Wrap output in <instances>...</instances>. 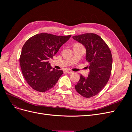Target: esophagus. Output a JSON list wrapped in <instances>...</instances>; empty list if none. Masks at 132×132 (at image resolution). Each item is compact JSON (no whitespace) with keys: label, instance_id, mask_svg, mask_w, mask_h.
Returning <instances> with one entry per match:
<instances>
[{"label":"esophagus","instance_id":"1","mask_svg":"<svg viewBox=\"0 0 132 132\" xmlns=\"http://www.w3.org/2000/svg\"><path fill=\"white\" fill-rule=\"evenodd\" d=\"M65 72H66L67 73H68V74H71V73H73L72 71H70V70H66Z\"/></svg>","mask_w":132,"mask_h":132}]
</instances>
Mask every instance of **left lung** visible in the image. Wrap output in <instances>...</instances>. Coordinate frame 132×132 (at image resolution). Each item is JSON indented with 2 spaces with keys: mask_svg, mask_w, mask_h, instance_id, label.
<instances>
[{
  "mask_svg": "<svg viewBox=\"0 0 132 132\" xmlns=\"http://www.w3.org/2000/svg\"><path fill=\"white\" fill-rule=\"evenodd\" d=\"M73 38L86 48L85 59L90 70L87 78L80 75L75 90L83 97H93L103 88L110 79L112 66L111 51L96 34L87 33L75 36Z\"/></svg>",
  "mask_w": 132,
  "mask_h": 132,
  "instance_id": "1",
  "label": "left lung"
}]
</instances>
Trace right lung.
<instances>
[{"label":"right lung","instance_id":"1","mask_svg":"<svg viewBox=\"0 0 132 132\" xmlns=\"http://www.w3.org/2000/svg\"><path fill=\"white\" fill-rule=\"evenodd\" d=\"M70 37L71 35L62 36L41 33L25 42L22 48L20 64L23 76L32 88L45 92L57 82L63 71L53 68L49 60Z\"/></svg>","mask_w":132,"mask_h":132}]
</instances>
